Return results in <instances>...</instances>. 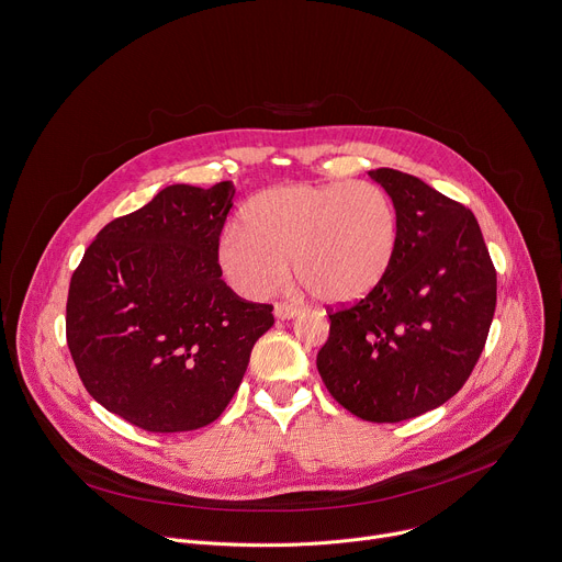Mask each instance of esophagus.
<instances>
[{
  "label": "esophagus",
  "instance_id": "34e87169",
  "mask_svg": "<svg viewBox=\"0 0 562 562\" xmlns=\"http://www.w3.org/2000/svg\"><path fill=\"white\" fill-rule=\"evenodd\" d=\"M299 315V310L294 307V305H290V303H277L274 305V317L277 319H294Z\"/></svg>",
  "mask_w": 562,
  "mask_h": 562
}]
</instances>
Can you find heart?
Returning <instances> with one entry per match:
<instances>
[{
	"label": "heart",
	"mask_w": 562,
	"mask_h": 562,
	"mask_svg": "<svg viewBox=\"0 0 562 562\" xmlns=\"http://www.w3.org/2000/svg\"><path fill=\"white\" fill-rule=\"evenodd\" d=\"M400 223L382 187L290 182L243 210V227L218 240V263L245 296H268L288 274L326 305H348L378 290L397 255Z\"/></svg>",
	"instance_id": "heart-1"
}]
</instances>
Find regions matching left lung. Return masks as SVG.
<instances>
[{"label": "left lung", "instance_id": "obj_1", "mask_svg": "<svg viewBox=\"0 0 562 562\" xmlns=\"http://www.w3.org/2000/svg\"><path fill=\"white\" fill-rule=\"evenodd\" d=\"M368 176L395 205L397 255L378 290L328 313L317 368L346 411L382 424L438 408L464 386L493 322L495 268L471 210L397 169Z\"/></svg>", "mask_w": 562, "mask_h": 562}]
</instances>
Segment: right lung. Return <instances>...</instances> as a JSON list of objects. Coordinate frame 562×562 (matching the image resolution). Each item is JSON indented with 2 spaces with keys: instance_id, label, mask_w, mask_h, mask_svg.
Masks as SVG:
<instances>
[{
  "instance_id": "obj_1",
  "label": "right lung",
  "mask_w": 562,
  "mask_h": 562,
  "mask_svg": "<svg viewBox=\"0 0 562 562\" xmlns=\"http://www.w3.org/2000/svg\"><path fill=\"white\" fill-rule=\"evenodd\" d=\"M234 184H169L104 225L71 277L67 344L89 395L151 432L212 424L229 404L272 305L221 279Z\"/></svg>"
}]
</instances>
